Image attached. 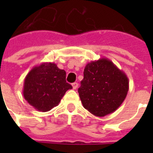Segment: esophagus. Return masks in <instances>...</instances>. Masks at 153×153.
I'll use <instances>...</instances> for the list:
<instances>
[{
  "label": "esophagus",
  "mask_w": 153,
  "mask_h": 153,
  "mask_svg": "<svg viewBox=\"0 0 153 153\" xmlns=\"http://www.w3.org/2000/svg\"><path fill=\"white\" fill-rule=\"evenodd\" d=\"M78 83H72V86H73V89H74V90H76V89L78 87Z\"/></svg>",
  "instance_id": "esophagus-1"
}]
</instances>
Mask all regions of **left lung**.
I'll return each instance as SVG.
<instances>
[{
  "mask_svg": "<svg viewBox=\"0 0 153 153\" xmlns=\"http://www.w3.org/2000/svg\"><path fill=\"white\" fill-rule=\"evenodd\" d=\"M128 90L129 79L125 73L102 57L86 65L78 93L83 107L94 116L102 117L120 107Z\"/></svg>",
  "mask_w": 153,
  "mask_h": 153,
  "instance_id": "left-lung-1",
  "label": "left lung"
}]
</instances>
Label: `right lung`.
<instances>
[{
	"label": "right lung",
	"instance_id": "1",
	"mask_svg": "<svg viewBox=\"0 0 153 153\" xmlns=\"http://www.w3.org/2000/svg\"><path fill=\"white\" fill-rule=\"evenodd\" d=\"M72 86L66 81V72L56 63H42L35 66L24 79L23 95L30 105L40 112L56 106Z\"/></svg>",
	"mask_w": 153,
	"mask_h": 153
}]
</instances>
